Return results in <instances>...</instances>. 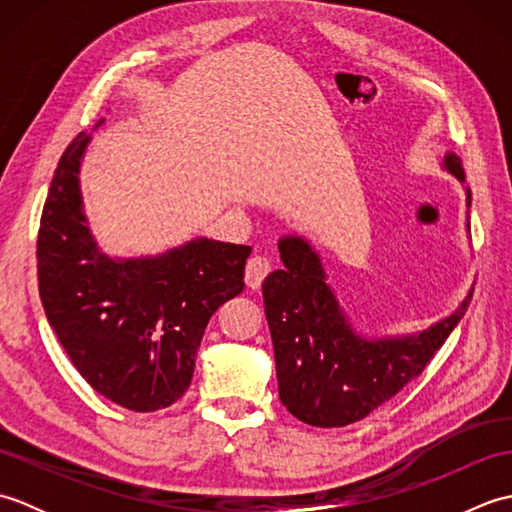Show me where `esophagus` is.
<instances>
[{"label":"esophagus","mask_w":512,"mask_h":512,"mask_svg":"<svg viewBox=\"0 0 512 512\" xmlns=\"http://www.w3.org/2000/svg\"><path fill=\"white\" fill-rule=\"evenodd\" d=\"M270 268H273V264H270L268 257H264V255L250 257L246 262V284H248V288L257 290L259 286H262V281L270 273Z\"/></svg>","instance_id":"34e87169"}]
</instances>
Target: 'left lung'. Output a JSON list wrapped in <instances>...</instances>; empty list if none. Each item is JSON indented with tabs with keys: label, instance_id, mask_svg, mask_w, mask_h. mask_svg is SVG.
Returning <instances> with one entry per match:
<instances>
[{
	"label": "left lung",
	"instance_id": "1",
	"mask_svg": "<svg viewBox=\"0 0 512 512\" xmlns=\"http://www.w3.org/2000/svg\"><path fill=\"white\" fill-rule=\"evenodd\" d=\"M444 167L464 182L458 156H444ZM466 204L471 206L469 187ZM279 253L286 268L262 284L279 398L292 416L312 427H345L394 398L424 372L473 297L471 288L451 317L420 334L367 341L347 323L310 244L284 237Z\"/></svg>",
	"mask_w": 512,
	"mask_h": 512
}]
</instances>
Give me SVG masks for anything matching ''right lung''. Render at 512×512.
Listing matches in <instances>:
<instances>
[{"mask_svg":"<svg viewBox=\"0 0 512 512\" xmlns=\"http://www.w3.org/2000/svg\"><path fill=\"white\" fill-rule=\"evenodd\" d=\"M90 134L63 151L37 237L39 297L85 383L132 411L189 389L206 323L244 290L250 246L193 239L165 255L112 259L85 226L79 167Z\"/></svg>","mask_w":512,"mask_h":512,"instance_id":"obj_1","label":"right lung"}]
</instances>
